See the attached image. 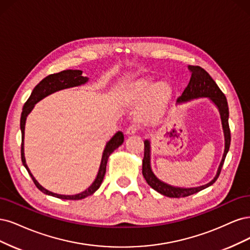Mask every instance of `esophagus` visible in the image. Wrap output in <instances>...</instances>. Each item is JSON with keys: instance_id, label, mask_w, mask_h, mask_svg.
I'll return each mask as SVG.
<instances>
[{"instance_id": "obj_1", "label": "esophagus", "mask_w": 250, "mask_h": 250, "mask_svg": "<svg viewBox=\"0 0 250 250\" xmlns=\"http://www.w3.org/2000/svg\"><path fill=\"white\" fill-rule=\"evenodd\" d=\"M139 125H130L128 126L127 128H126V134L127 135H132V134H135V133H137L139 131Z\"/></svg>"}]
</instances>
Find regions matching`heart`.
Here are the masks:
<instances>
[{
	"label": "heart",
	"mask_w": 250,
	"mask_h": 250,
	"mask_svg": "<svg viewBox=\"0 0 250 250\" xmlns=\"http://www.w3.org/2000/svg\"><path fill=\"white\" fill-rule=\"evenodd\" d=\"M151 84L152 80L150 78L139 79L130 88V98L136 101L140 100L146 93ZM169 96H170V87L167 83L160 82L152 86L146 95V104L143 108V117L146 119L157 117Z\"/></svg>",
	"instance_id": "obj_1"
}]
</instances>
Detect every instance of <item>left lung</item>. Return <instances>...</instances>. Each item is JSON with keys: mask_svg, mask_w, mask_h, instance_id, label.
<instances>
[{"mask_svg": "<svg viewBox=\"0 0 250 250\" xmlns=\"http://www.w3.org/2000/svg\"><path fill=\"white\" fill-rule=\"evenodd\" d=\"M189 69L192 72L190 82L187 85V87L185 88V90L179 98L178 102H186L197 98H210L215 103L216 106L218 107L221 115L222 126L225 137V149L220 166L218 168V171H217V174L213 181L200 187L184 189L169 186V185L161 182L156 178V175L151 171L149 164V142L147 140L144 141V157L142 161V174L144 176V179H146V181L152 189H155L156 191H158L161 194H163L165 196L173 198L187 197L213 185L216 182V180L218 179V176L221 172L225 157H227L230 146V130L229 125V106L227 98H225L224 93L220 90L218 85L215 83L212 77L208 75L204 68H201L198 65H190Z\"/></svg>", "mask_w": 250, "mask_h": 250, "instance_id": "obj_1", "label": "left lung"}]
</instances>
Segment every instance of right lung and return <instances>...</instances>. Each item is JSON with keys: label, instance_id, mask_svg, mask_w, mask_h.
Instances as JSON below:
<instances>
[{"label": "right lung", "instance_id": "obj_1", "mask_svg": "<svg viewBox=\"0 0 250 250\" xmlns=\"http://www.w3.org/2000/svg\"><path fill=\"white\" fill-rule=\"evenodd\" d=\"M82 70H77V69H66L60 72H57V74H52L45 77L42 81H40L32 91L30 98L27 100V102L23 104L22 112H21V162L22 165L26 167L27 171L31 175L32 181L34 182L35 186L43 192L44 194L47 195H52L54 197H57L60 199H69V200H79V199H83L87 196H89L98 190L101 186V184L104 180V173H106V165L108 162V158L109 156L119 146H122L125 136L123 132H117L113 137H112L111 140L107 143L106 147H104L103 158H102V163L100 166V170L98 173V176H96L95 181L92 183L91 186L85 190L84 192L79 193V194L76 195H61V194H56V193H53L51 191H47L43 187L40 186L38 182L34 179V176L32 175L30 172L29 168L26 164V160H25V154H23V136H25V125H26V118L28 114L33 109L34 104L39 102L40 100H42L45 96L49 94L56 92L61 89H65V88L69 87H75L82 85L88 81V78L82 76Z\"/></svg>", "mask_w": 250, "mask_h": 250}]
</instances>
